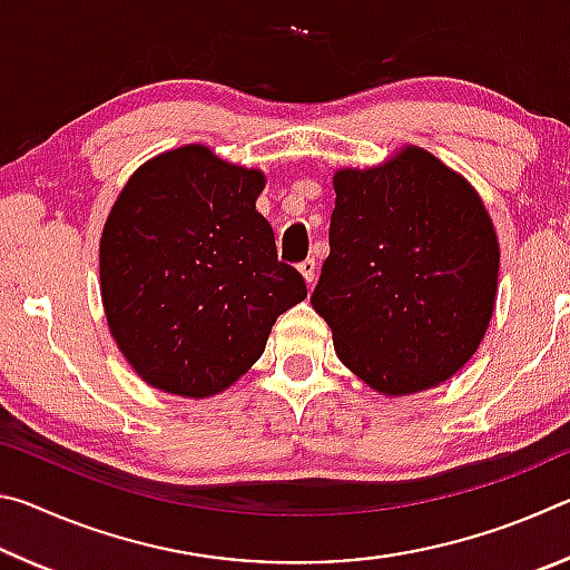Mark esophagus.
Returning <instances> with one entry per match:
<instances>
[{
    "label": "esophagus",
    "mask_w": 570,
    "mask_h": 570,
    "mask_svg": "<svg viewBox=\"0 0 570 570\" xmlns=\"http://www.w3.org/2000/svg\"><path fill=\"white\" fill-rule=\"evenodd\" d=\"M298 272H302V276L306 278V284L312 286L314 278H316V262H314V258H304V262L298 264Z\"/></svg>",
    "instance_id": "obj_1"
}]
</instances>
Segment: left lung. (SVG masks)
Returning a JSON list of instances; mask_svg holds the SVG:
<instances>
[{
    "label": "left lung",
    "mask_w": 570,
    "mask_h": 570,
    "mask_svg": "<svg viewBox=\"0 0 570 570\" xmlns=\"http://www.w3.org/2000/svg\"><path fill=\"white\" fill-rule=\"evenodd\" d=\"M330 256L312 294L334 350L384 394L435 387L493 316L500 250L485 206L420 148L334 176Z\"/></svg>",
    "instance_id": "obj_1"
}]
</instances>
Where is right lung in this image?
I'll return each instance as SVG.
<instances>
[{"label": "right lung", "instance_id": "obj_1", "mask_svg": "<svg viewBox=\"0 0 570 570\" xmlns=\"http://www.w3.org/2000/svg\"><path fill=\"white\" fill-rule=\"evenodd\" d=\"M258 170L204 146L163 153L122 188L100 238V288L125 360L153 387L208 397L236 382L304 276L256 210Z\"/></svg>", "mask_w": 570, "mask_h": 570}]
</instances>
